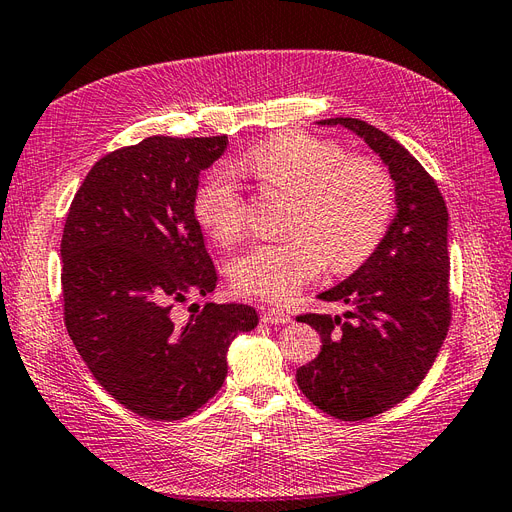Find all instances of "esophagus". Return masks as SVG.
Here are the masks:
<instances>
[{"label": "esophagus", "mask_w": 512, "mask_h": 512, "mask_svg": "<svg viewBox=\"0 0 512 512\" xmlns=\"http://www.w3.org/2000/svg\"><path fill=\"white\" fill-rule=\"evenodd\" d=\"M260 318H262V322H269V324H288L292 320L286 312H282V309H277V307L267 309V312Z\"/></svg>", "instance_id": "esophagus-1"}]
</instances>
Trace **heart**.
Returning a JSON list of instances; mask_svg holds the SVG:
<instances>
[{
	"label": "heart",
	"instance_id": "1",
	"mask_svg": "<svg viewBox=\"0 0 512 512\" xmlns=\"http://www.w3.org/2000/svg\"><path fill=\"white\" fill-rule=\"evenodd\" d=\"M269 188L292 196L277 243H252L228 262L241 294L288 301L327 267L350 271L374 254L393 215V183L371 158L309 134H282L260 143L235 164ZM194 213L207 235L228 243L243 228V200L226 175H211L196 194Z\"/></svg>",
	"mask_w": 512,
	"mask_h": 512
}]
</instances>
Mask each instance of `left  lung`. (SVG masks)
Masks as SVG:
<instances>
[{"instance_id":"left-lung-1","label":"left lung","mask_w":512,"mask_h":512,"mask_svg":"<svg viewBox=\"0 0 512 512\" xmlns=\"http://www.w3.org/2000/svg\"><path fill=\"white\" fill-rule=\"evenodd\" d=\"M361 136L389 166L397 213L384 239L348 280L318 294L339 316L303 314L322 348L297 369L303 395L342 421H363L404 401L442 348L451 324L448 211L438 183L395 138L352 117L318 121Z\"/></svg>"}]
</instances>
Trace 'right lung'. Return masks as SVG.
<instances>
[{"label": "right lung", "instance_id": "add662e5", "mask_svg": "<svg viewBox=\"0 0 512 512\" xmlns=\"http://www.w3.org/2000/svg\"><path fill=\"white\" fill-rule=\"evenodd\" d=\"M226 145L228 136H149L106 153L66 218L68 335L102 389L153 421L205 406L228 374L230 342L258 324L239 303H205L188 322L173 312L218 284L194 203L200 173Z\"/></svg>", "mask_w": 512, "mask_h": 512}]
</instances>
